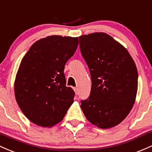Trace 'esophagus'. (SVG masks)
Returning a JSON list of instances; mask_svg holds the SVG:
<instances>
[{
  "label": "esophagus",
  "mask_w": 152,
  "mask_h": 152,
  "mask_svg": "<svg viewBox=\"0 0 152 152\" xmlns=\"http://www.w3.org/2000/svg\"><path fill=\"white\" fill-rule=\"evenodd\" d=\"M74 90H75V93L76 94H77V92H78V89H77V88H74Z\"/></svg>",
  "instance_id": "34e87169"
}]
</instances>
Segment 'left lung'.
<instances>
[{
    "label": "left lung",
    "mask_w": 152,
    "mask_h": 152,
    "mask_svg": "<svg viewBox=\"0 0 152 152\" xmlns=\"http://www.w3.org/2000/svg\"><path fill=\"white\" fill-rule=\"evenodd\" d=\"M80 49L91 76L90 96L81 108L101 129L115 126L131 111L138 88V72L128 51L105 33L79 37Z\"/></svg>",
    "instance_id": "1"
}]
</instances>
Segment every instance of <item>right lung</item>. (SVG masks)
Wrapping results in <instances>:
<instances>
[{
	"label": "right lung",
	"mask_w": 152,
	"mask_h": 152,
	"mask_svg": "<svg viewBox=\"0 0 152 152\" xmlns=\"http://www.w3.org/2000/svg\"><path fill=\"white\" fill-rule=\"evenodd\" d=\"M78 37L51 36L36 42L22 59L14 85L17 103L34 124L51 127L62 120L75 93L66 86V62Z\"/></svg>",
	"instance_id": "obj_1"
}]
</instances>
